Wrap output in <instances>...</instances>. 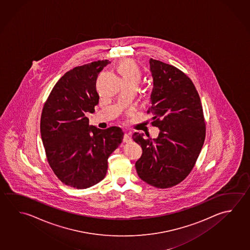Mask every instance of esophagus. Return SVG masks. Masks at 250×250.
Instances as JSON below:
<instances>
[{
  "mask_svg": "<svg viewBox=\"0 0 250 250\" xmlns=\"http://www.w3.org/2000/svg\"><path fill=\"white\" fill-rule=\"evenodd\" d=\"M131 140V137H130V134H128V133H125L123 139L124 142H125V143H128V142H130Z\"/></svg>",
  "mask_w": 250,
  "mask_h": 250,
  "instance_id": "esophagus-1",
  "label": "esophagus"
}]
</instances>
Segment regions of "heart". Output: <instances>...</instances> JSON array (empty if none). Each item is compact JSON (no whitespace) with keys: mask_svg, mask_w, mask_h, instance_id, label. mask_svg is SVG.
I'll use <instances>...</instances> for the list:
<instances>
[{"mask_svg":"<svg viewBox=\"0 0 250 250\" xmlns=\"http://www.w3.org/2000/svg\"><path fill=\"white\" fill-rule=\"evenodd\" d=\"M118 71L121 76L122 83L134 84L138 86L141 80V71L135 62L131 60H126L121 62L118 66Z\"/></svg>","mask_w":250,"mask_h":250,"instance_id":"1","label":"heart"}]
</instances>
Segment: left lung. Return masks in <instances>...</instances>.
<instances>
[{
  "label": "left lung",
  "mask_w": 250,
  "mask_h": 250,
  "mask_svg": "<svg viewBox=\"0 0 250 250\" xmlns=\"http://www.w3.org/2000/svg\"><path fill=\"white\" fill-rule=\"evenodd\" d=\"M153 89L147 113L160 129L156 139L134 132L142 147L136 162L141 180L156 188H170L192 170L206 139L200 97L192 81L174 66L150 59Z\"/></svg>",
  "instance_id": "obj_1"
}]
</instances>
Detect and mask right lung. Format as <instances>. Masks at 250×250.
Returning <instances> with one entry per match:
<instances>
[{"mask_svg": "<svg viewBox=\"0 0 250 250\" xmlns=\"http://www.w3.org/2000/svg\"><path fill=\"white\" fill-rule=\"evenodd\" d=\"M108 60L76 66L54 85L44 104L40 132L49 165L63 184L87 188L105 177L108 158L123 140L120 127L88 125L99 101L97 75Z\"/></svg>", "mask_w": 250, "mask_h": 250, "instance_id": "right-lung-1", "label": "right lung"}]
</instances>
